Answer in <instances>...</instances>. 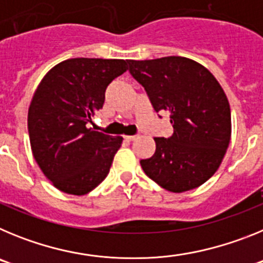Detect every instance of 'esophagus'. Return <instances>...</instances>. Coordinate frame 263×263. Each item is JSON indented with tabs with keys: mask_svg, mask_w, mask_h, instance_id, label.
Here are the masks:
<instances>
[{
	"mask_svg": "<svg viewBox=\"0 0 263 263\" xmlns=\"http://www.w3.org/2000/svg\"><path fill=\"white\" fill-rule=\"evenodd\" d=\"M125 138H126L127 141H136L137 138H139V136L138 134H136V136H126Z\"/></svg>",
	"mask_w": 263,
	"mask_h": 263,
	"instance_id": "obj_1",
	"label": "esophagus"
}]
</instances>
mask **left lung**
<instances>
[{"label": "left lung", "mask_w": 263, "mask_h": 263, "mask_svg": "<svg viewBox=\"0 0 263 263\" xmlns=\"http://www.w3.org/2000/svg\"><path fill=\"white\" fill-rule=\"evenodd\" d=\"M126 62L154 110L167 111L174 127L168 138L155 137L154 155L141 160L143 171L167 191L199 187L217 171L231 142V108L221 85L188 58Z\"/></svg>", "instance_id": "8db88e82"}]
</instances>
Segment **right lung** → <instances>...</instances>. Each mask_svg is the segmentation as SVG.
I'll return each instance as SVG.
<instances>
[{
	"label": "right lung",
	"mask_w": 263,
	"mask_h": 263,
	"mask_svg": "<svg viewBox=\"0 0 263 263\" xmlns=\"http://www.w3.org/2000/svg\"><path fill=\"white\" fill-rule=\"evenodd\" d=\"M126 69L124 59L75 58L50 69L36 88L27 117L32 155L60 191L85 195L109 174L122 137L87 126L106 87Z\"/></svg>",
	"instance_id": "obj_1"
}]
</instances>
